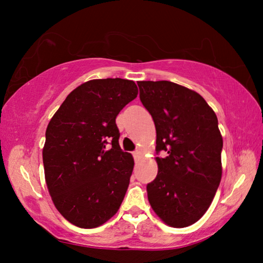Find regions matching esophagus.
I'll return each instance as SVG.
<instances>
[{
    "mask_svg": "<svg viewBox=\"0 0 263 263\" xmlns=\"http://www.w3.org/2000/svg\"><path fill=\"white\" fill-rule=\"evenodd\" d=\"M139 157H140L139 151H135V152H133V158L137 160V159H139Z\"/></svg>",
    "mask_w": 263,
    "mask_h": 263,
    "instance_id": "esophagus-1",
    "label": "esophagus"
}]
</instances>
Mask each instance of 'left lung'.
Returning <instances> with one entry per match:
<instances>
[{"label": "left lung", "mask_w": 263, "mask_h": 263, "mask_svg": "<svg viewBox=\"0 0 263 263\" xmlns=\"http://www.w3.org/2000/svg\"><path fill=\"white\" fill-rule=\"evenodd\" d=\"M140 101L157 130L158 175L147 184L151 206L164 224L186 228L211 205L221 180L222 137L205 100L171 81H139Z\"/></svg>", "instance_id": "obj_1"}]
</instances>
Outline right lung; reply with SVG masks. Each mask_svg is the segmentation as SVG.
<instances>
[{
	"label": "right lung",
	"instance_id": "obj_1",
	"mask_svg": "<svg viewBox=\"0 0 263 263\" xmlns=\"http://www.w3.org/2000/svg\"><path fill=\"white\" fill-rule=\"evenodd\" d=\"M137 95L131 80H90L66 97L48 123L47 189L57 210L78 228H99L121 206L135 161L119 146L116 117Z\"/></svg>",
	"mask_w": 263,
	"mask_h": 263
}]
</instances>
